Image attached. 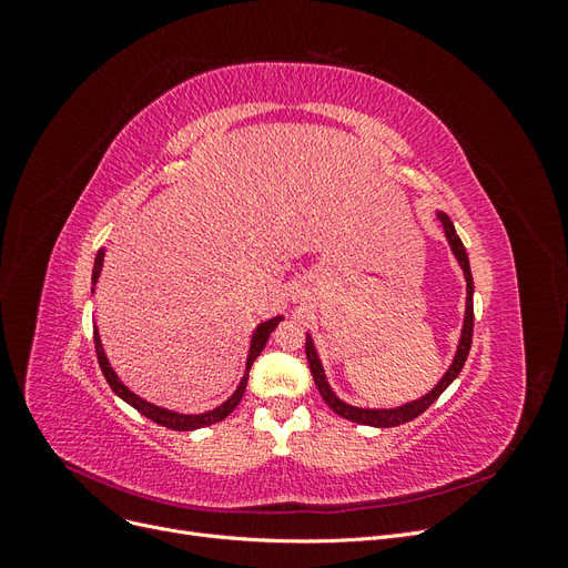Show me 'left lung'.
Wrapping results in <instances>:
<instances>
[{
  "instance_id": "1",
  "label": "left lung",
  "mask_w": 568,
  "mask_h": 568,
  "mask_svg": "<svg viewBox=\"0 0 568 568\" xmlns=\"http://www.w3.org/2000/svg\"><path fill=\"white\" fill-rule=\"evenodd\" d=\"M438 220H440V225H443V230H445V236H448V242H450V246H453V253H455V257H457V263H459L462 270H464V280H467V313H464L462 338H459V346H457L453 365H450L448 372H445V376L438 382V386H436L432 393H426L424 398H419V400H412V403H407V405H403V407H398V409H359V407H351V405H346V403H341V400L336 398V395L332 393L329 384H326L324 369H322V365H320V357H317V353H315L313 338L307 336V338H305V355H307V365H311V372H313L315 386H317L320 395L324 398V403L329 405V407L336 412V415H341L343 419H351V422H355V424L379 426V428L400 426V424H405V422L417 419V417L422 415V412H424L426 407H432V405L438 400V395L457 379V374L462 372L464 363H467V355H469V348H471V336H474V301H471V296H474V280H471V270H469V257H467V251H464V244H462V239L457 236L455 225L450 222V217L445 215V213H438Z\"/></svg>"
}]
</instances>
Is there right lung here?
I'll list each match as a JSON object with an SVG mask.
<instances>
[{
  "label": "right lung",
  "instance_id": "right-lung-1",
  "mask_svg": "<svg viewBox=\"0 0 568 568\" xmlns=\"http://www.w3.org/2000/svg\"><path fill=\"white\" fill-rule=\"evenodd\" d=\"M101 263H104V251H99V253H97L94 272H92V282H97V280H99ZM280 322H282V317H274V320H267V322H263L261 326H257L255 334H253V338H251L248 363H246V374H244L242 384H239V388L234 390V395H232V398H230L227 403H222L220 407H215V409H211V412H205V415H178V412H170V409H163V407H156V405H151V403L142 400L140 395H134L128 386L120 384V379L115 376V372L111 369L109 359H106V355H104V348H101V341H99L97 326H94V348H97L99 367H101V372H104L106 382H109V386L113 388V393H118L120 398H123L125 403H130L136 412H142V415H144L146 419H151V422H156V424H161V426H165V428H173V432H194V428L211 426V424L222 422V419H225L239 403H242V398H244V390H246V382H248V369H251V365H253V359L263 353V348H265V343H267L270 334L274 332V326H277Z\"/></svg>",
  "mask_w": 568,
  "mask_h": 568
}]
</instances>
